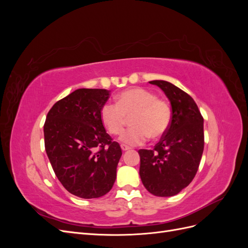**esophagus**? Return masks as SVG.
<instances>
[{
    "instance_id": "1",
    "label": "esophagus",
    "mask_w": 248,
    "mask_h": 248,
    "mask_svg": "<svg viewBox=\"0 0 248 248\" xmlns=\"http://www.w3.org/2000/svg\"><path fill=\"white\" fill-rule=\"evenodd\" d=\"M121 149L123 150V151H127V150H129L130 148L126 145H121Z\"/></svg>"
}]
</instances>
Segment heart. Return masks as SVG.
<instances>
[{
  "instance_id": "heart-1",
  "label": "heart",
  "mask_w": 248,
  "mask_h": 248,
  "mask_svg": "<svg viewBox=\"0 0 248 248\" xmlns=\"http://www.w3.org/2000/svg\"><path fill=\"white\" fill-rule=\"evenodd\" d=\"M132 114L133 126L120 138L128 146L144 144L150 136L160 138L167 132L171 119L169 103L144 88L125 90L117 96V103H104L100 110L103 126L115 136L123 131L127 117Z\"/></svg>"
}]
</instances>
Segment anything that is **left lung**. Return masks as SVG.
<instances>
[{
    "mask_svg": "<svg viewBox=\"0 0 248 248\" xmlns=\"http://www.w3.org/2000/svg\"><path fill=\"white\" fill-rule=\"evenodd\" d=\"M159 87L170 102L171 120L153 150L140 149V176L156 197L176 196L196 176L204 151V119L197 103L166 80L149 81Z\"/></svg>",
    "mask_w": 248,
    "mask_h": 248,
    "instance_id": "left-lung-1",
    "label": "left lung"
}]
</instances>
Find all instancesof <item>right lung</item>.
<instances>
[{
	"mask_svg": "<svg viewBox=\"0 0 248 248\" xmlns=\"http://www.w3.org/2000/svg\"><path fill=\"white\" fill-rule=\"evenodd\" d=\"M106 89H78L54 104L44 123V145L59 181L81 199L107 194L114 185L122 150L100 118Z\"/></svg>",
	"mask_w": 248,
	"mask_h": 248,
	"instance_id": "obj_1",
	"label": "right lung"
}]
</instances>
